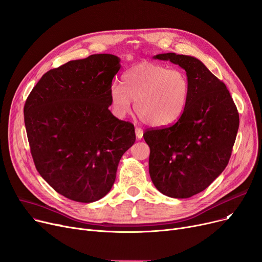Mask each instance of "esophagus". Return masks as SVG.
Instances as JSON below:
<instances>
[{
    "mask_svg": "<svg viewBox=\"0 0 262 262\" xmlns=\"http://www.w3.org/2000/svg\"><path fill=\"white\" fill-rule=\"evenodd\" d=\"M135 133H136V137L138 139H141L142 136H143V130L140 127H136L135 128Z\"/></svg>",
    "mask_w": 262,
    "mask_h": 262,
    "instance_id": "1",
    "label": "esophagus"
}]
</instances>
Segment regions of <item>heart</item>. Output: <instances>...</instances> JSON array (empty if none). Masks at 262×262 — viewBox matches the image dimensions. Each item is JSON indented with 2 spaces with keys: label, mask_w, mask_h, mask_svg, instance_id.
Listing matches in <instances>:
<instances>
[{
  "label": "heart",
  "mask_w": 262,
  "mask_h": 262,
  "mask_svg": "<svg viewBox=\"0 0 262 262\" xmlns=\"http://www.w3.org/2000/svg\"><path fill=\"white\" fill-rule=\"evenodd\" d=\"M187 75L179 68L142 62L123 76V85L110 89L113 111L123 118L132 111L154 127H165L177 122L186 108L189 97Z\"/></svg>",
  "instance_id": "obj_1"
}]
</instances>
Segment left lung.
<instances>
[{
	"label": "left lung",
	"instance_id": "left-lung-1",
	"mask_svg": "<svg viewBox=\"0 0 262 262\" xmlns=\"http://www.w3.org/2000/svg\"><path fill=\"white\" fill-rule=\"evenodd\" d=\"M184 68L189 97L172 125L146 129L149 172L155 187L171 198H189L206 189L228 165L238 129V112L226 84L192 56L162 53Z\"/></svg>",
	"mask_w": 262,
	"mask_h": 262
}]
</instances>
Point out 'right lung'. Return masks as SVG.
Wrapping results in <instances>:
<instances>
[{"mask_svg":"<svg viewBox=\"0 0 262 262\" xmlns=\"http://www.w3.org/2000/svg\"><path fill=\"white\" fill-rule=\"evenodd\" d=\"M118 56L70 61L48 71L29 94L24 113L34 165L60 195L94 202L116 181L122 155L135 143L134 124L116 118L112 80Z\"/></svg>","mask_w":262,"mask_h":262,"instance_id":"add662e5","label":"right lung"}]
</instances>
